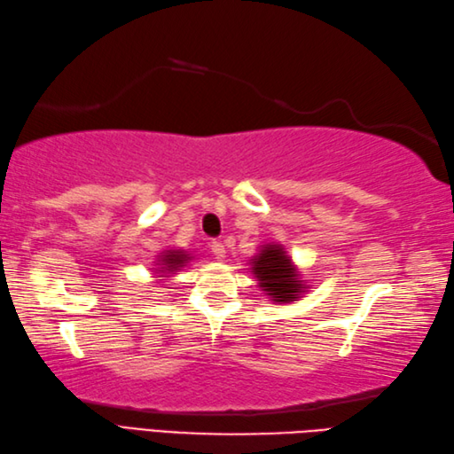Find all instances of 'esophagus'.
<instances>
[{"instance_id":"1","label":"esophagus","mask_w":454,"mask_h":454,"mask_svg":"<svg viewBox=\"0 0 454 454\" xmlns=\"http://www.w3.org/2000/svg\"><path fill=\"white\" fill-rule=\"evenodd\" d=\"M209 247H211V253H214L215 258H219V260L225 258V247L223 245L217 243V240H214V243H211Z\"/></svg>"}]
</instances>
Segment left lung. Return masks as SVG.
I'll list each match as a JSON object with an SVG mask.
<instances>
[{"label": "left lung", "instance_id": "obj_1", "mask_svg": "<svg viewBox=\"0 0 454 454\" xmlns=\"http://www.w3.org/2000/svg\"><path fill=\"white\" fill-rule=\"evenodd\" d=\"M250 264L258 286L274 303H291L305 294V281L301 279V274L281 245H262V250Z\"/></svg>", "mask_w": 454, "mask_h": 454}]
</instances>
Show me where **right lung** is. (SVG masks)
I'll return each mask as SVG.
<instances>
[{
  "label": "right lung",
  "mask_w": 454,
  "mask_h": 454,
  "mask_svg": "<svg viewBox=\"0 0 454 454\" xmlns=\"http://www.w3.org/2000/svg\"><path fill=\"white\" fill-rule=\"evenodd\" d=\"M190 256L184 253V250H165V253H160V264L157 274H160V278H167V274H173V271L180 270Z\"/></svg>",
  "instance_id": "add662e5"
}]
</instances>
